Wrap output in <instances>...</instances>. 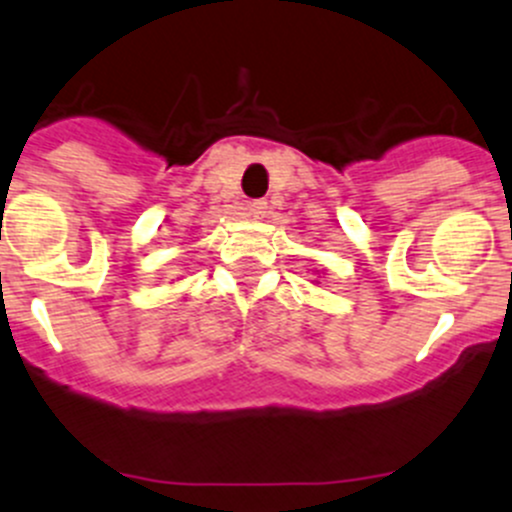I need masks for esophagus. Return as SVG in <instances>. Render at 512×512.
<instances>
[{
    "instance_id": "obj_1",
    "label": "esophagus",
    "mask_w": 512,
    "mask_h": 512,
    "mask_svg": "<svg viewBox=\"0 0 512 512\" xmlns=\"http://www.w3.org/2000/svg\"><path fill=\"white\" fill-rule=\"evenodd\" d=\"M268 214V201H263V199H256V201H251L249 204V216L251 219H263V216Z\"/></svg>"
}]
</instances>
